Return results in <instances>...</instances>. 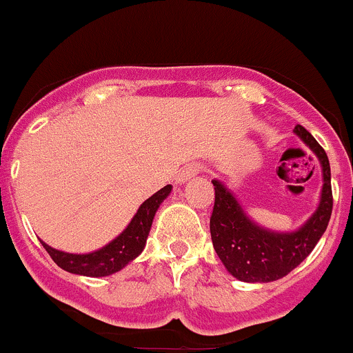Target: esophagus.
I'll return each instance as SVG.
<instances>
[{
    "label": "esophagus",
    "mask_w": 353,
    "mask_h": 353,
    "mask_svg": "<svg viewBox=\"0 0 353 353\" xmlns=\"http://www.w3.org/2000/svg\"><path fill=\"white\" fill-rule=\"evenodd\" d=\"M200 170H201V167L196 165V163H188V165H184L183 169L179 170V174H177L176 181H177V183H186V181L190 179V177L196 176V174L200 172Z\"/></svg>",
    "instance_id": "34e87169"
}]
</instances>
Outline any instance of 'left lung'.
Returning a JSON list of instances; mask_svg holds the SVG:
<instances>
[{
    "instance_id": "1",
    "label": "left lung",
    "mask_w": 353,
    "mask_h": 353,
    "mask_svg": "<svg viewBox=\"0 0 353 353\" xmlns=\"http://www.w3.org/2000/svg\"><path fill=\"white\" fill-rule=\"evenodd\" d=\"M295 132L319 157L324 176L319 208L299 231L279 234L259 228L246 217L236 198L219 181H212L215 190L210 215L212 243L225 269L239 281L269 283L286 276L312 252L327 228L333 212L330 160L305 128L296 125Z\"/></svg>"
}]
</instances>
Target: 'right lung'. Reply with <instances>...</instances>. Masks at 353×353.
<instances>
[{
  "instance_id": "right-lung-1",
  "label": "right lung",
  "mask_w": 353,
  "mask_h": 353,
  "mask_svg": "<svg viewBox=\"0 0 353 353\" xmlns=\"http://www.w3.org/2000/svg\"><path fill=\"white\" fill-rule=\"evenodd\" d=\"M170 190H172V186L167 184L162 190L157 191L153 196H150L139 207L138 214L132 217L131 224L125 228V231L121 236H117L114 241L108 243L107 246L98 250V252L85 253V255H74V253L54 250L48 246L46 243H43L44 250L50 253V256L58 268L72 272V274L90 276V278H101V276L114 274L143 252L157 208L169 196Z\"/></svg>"
}]
</instances>
